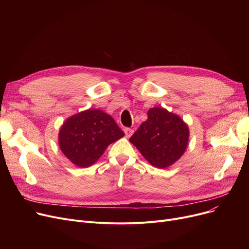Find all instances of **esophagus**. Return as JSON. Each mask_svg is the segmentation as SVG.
<instances>
[{"label":"esophagus","mask_w":249,"mask_h":249,"mask_svg":"<svg viewBox=\"0 0 249 249\" xmlns=\"http://www.w3.org/2000/svg\"><path fill=\"white\" fill-rule=\"evenodd\" d=\"M124 132H125V136L127 137V138H129L130 136H131L132 134H133V129H131V128H125L124 129Z\"/></svg>","instance_id":"obj_1"}]
</instances>
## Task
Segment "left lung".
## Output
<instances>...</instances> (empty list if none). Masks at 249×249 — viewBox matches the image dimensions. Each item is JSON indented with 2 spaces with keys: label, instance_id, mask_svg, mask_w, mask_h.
<instances>
[{
  "label": "left lung",
  "instance_id": "8db88e82",
  "mask_svg": "<svg viewBox=\"0 0 249 249\" xmlns=\"http://www.w3.org/2000/svg\"><path fill=\"white\" fill-rule=\"evenodd\" d=\"M189 136L188 125L178 115L154 107L129 140L151 165L166 168L185 153Z\"/></svg>",
  "mask_w": 249,
  "mask_h": 249
}]
</instances>
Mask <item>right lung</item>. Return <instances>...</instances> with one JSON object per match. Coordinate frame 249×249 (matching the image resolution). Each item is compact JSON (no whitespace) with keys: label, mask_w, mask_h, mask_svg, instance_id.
<instances>
[{"label":"right lung","mask_w":249,"mask_h":249,"mask_svg":"<svg viewBox=\"0 0 249 249\" xmlns=\"http://www.w3.org/2000/svg\"><path fill=\"white\" fill-rule=\"evenodd\" d=\"M124 136L113 118L99 109L77 113L65 121L58 134L62 153L76 166L94 164L104 151Z\"/></svg>","instance_id":"obj_1"}]
</instances>
